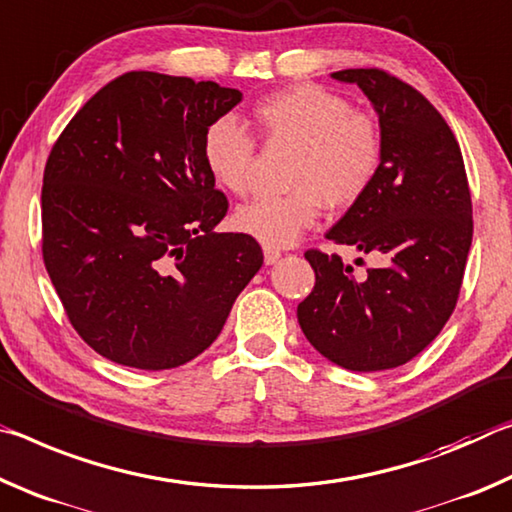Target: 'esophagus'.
Wrapping results in <instances>:
<instances>
[{"label": "esophagus", "mask_w": 512, "mask_h": 512, "mask_svg": "<svg viewBox=\"0 0 512 512\" xmlns=\"http://www.w3.org/2000/svg\"><path fill=\"white\" fill-rule=\"evenodd\" d=\"M263 256H265V265H274L281 258V249L263 247Z\"/></svg>", "instance_id": "1"}]
</instances>
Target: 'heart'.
<instances>
[{
	"mask_svg": "<svg viewBox=\"0 0 512 512\" xmlns=\"http://www.w3.org/2000/svg\"><path fill=\"white\" fill-rule=\"evenodd\" d=\"M263 138L297 147L290 195L258 197L240 206L236 229L265 247L292 245L320 217L322 204L347 208L365 195L379 172L383 140L367 113L320 86H292L254 106ZM201 156L217 186L245 195L251 186L256 142L245 127L222 115L208 124Z\"/></svg>",
	"mask_w": 512,
	"mask_h": 512,
	"instance_id": "obj_1",
	"label": "heart"
}]
</instances>
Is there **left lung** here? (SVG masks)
<instances>
[{"label": "left lung", "instance_id": "8db88e82", "mask_svg": "<svg viewBox=\"0 0 512 512\" xmlns=\"http://www.w3.org/2000/svg\"><path fill=\"white\" fill-rule=\"evenodd\" d=\"M331 77L370 99L383 154L372 186L326 238L381 265L358 279L338 254L306 251L315 288L297 320L331 363L392 370L431 345L456 308L474 229L465 163L449 124L413 86L374 67Z\"/></svg>", "mask_w": 512, "mask_h": 512}]
</instances>
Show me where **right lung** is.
<instances>
[{"mask_svg":"<svg viewBox=\"0 0 512 512\" xmlns=\"http://www.w3.org/2000/svg\"><path fill=\"white\" fill-rule=\"evenodd\" d=\"M242 102L215 81L127 72L92 95L52 147L43 258L88 345L117 365L172 370L213 345L263 265L201 156L208 124Z\"/></svg>","mask_w":512,"mask_h":512,"instance_id":"obj_1","label":"right lung"}]
</instances>
